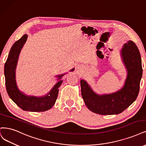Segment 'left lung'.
Segmentation results:
<instances>
[{
	"instance_id": "1",
	"label": "left lung",
	"mask_w": 146,
	"mask_h": 146,
	"mask_svg": "<svg viewBox=\"0 0 146 146\" xmlns=\"http://www.w3.org/2000/svg\"><path fill=\"white\" fill-rule=\"evenodd\" d=\"M122 60L127 71L123 87L118 91L98 95L88 83L80 80L82 95L87 108L95 113L108 115L119 114L130 106L137 99L143 75L141 58L135 43L129 40L121 50Z\"/></svg>"
}]
</instances>
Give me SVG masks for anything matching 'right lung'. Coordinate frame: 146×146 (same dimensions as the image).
Returning <instances> with one entry per match:
<instances>
[{
    "label": "right lung",
    "mask_w": 146,
    "mask_h": 146,
    "mask_svg": "<svg viewBox=\"0 0 146 146\" xmlns=\"http://www.w3.org/2000/svg\"><path fill=\"white\" fill-rule=\"evenodd\" d=\"M27 35L25 34L14 43L5 63L4 74L7 91L10 98L23 110L44 112L51 109L56 103L58 97V88L61 86L63 80H59L49 92L44 96H28L20 91L16 81V68L19 54L27 41ZM74 70V68L72 69L71 71H73ZM64 74L57 75L58 80L61 79Z\"/></svg>",
    "instance_id": "obj_1"
}]
</instances>
